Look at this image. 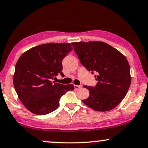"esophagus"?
<instances>
[{"mask_svg":"<svg viewBox=\"0 0 148 148\" xmlns=\"http://www.w3.org/2000/svg\"><path fill=\"white\" fill-rule=\"evenodd\" d=\"M74 87H75V90H79V89H80L81 87H82V86H81V85H74Z\"/></svg>","mask_w":148,"mask_h":148,"instance_id":"obj_1","label":"esophagus"}]
</instances>
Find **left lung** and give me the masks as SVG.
Segmentation results:
<instances>
[{
    "label": "left lung",
    "mask_w": 148,
    "mask_h": 148,
    "mask_svg": "<svg viewBox=\"0 0 148 148\" xmlns=\"http://www.w3.org/2000/svg\"><path fill=\"white\" fill-rule=\"evenodd\" d=\"M81 63L92 74L95 72L97 85H85L89 96L82 100L97 111L113 110L120 103L131 84L130 67L127 59L118 50L101 41L72 42Z\"/></svg>",
    "instance_id": "left-lung-1"
}]
</instances>
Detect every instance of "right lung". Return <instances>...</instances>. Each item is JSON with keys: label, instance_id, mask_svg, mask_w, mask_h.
<instances>
[{"label": "right lung", "instance_id": "obj_1", "mask_svg": "<svg viewBox=\"0 0 148 148\" xmlns=\"http://www.w3.org/2000/svg\"><path fill=\"white\" fill-rule=\"evenodd\" d=\"M73 49L70 43L42 44L30 49L19 57L15 66L13 84L19 99L28 110L46 115L58 108L61 97L73 85L52 81L62 73V61Z\"/></svg>", "mask_w": 148, "mask_h": 148}]
</instances>
